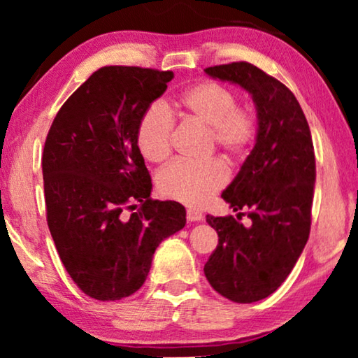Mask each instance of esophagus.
<instances>
[{
  "label": "esophagus",
  "instance_id": "34e87169",
  "mask_svg": "<svg viewBox=\"0 0 358 358\" xmlns=\"http://www.w3.org/2000/svg\"><path fill=\"white\" fill-rule=\"evenodd\" d=\"M187 220H189V222H202L203 213L200 212V210L187 208Z\"/></svg>",
  "mask_w": 358,
  "mask_h": 358
}]
</instances>
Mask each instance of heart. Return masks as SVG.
Here are the masks:
<instances>
[{"instance_id": "b5f03b06", "label": "heart", "mask_w": 358, "mask_h": 358, "mask_svg": "<svg viewBox=\"0 0 358 358\" xmlns=\"http://www.w3.org/2000/svg\"><path fill=\"white\" fill-rule=\"evenodd\" d=\"M184 119L207 129L208 148H218L228 156H241L256 135V117L248 107L236 106L229 87L215 81H202L184 90L171 102ZM174 120L163 106L153 104L145 110L136 129V145L150 163H163L171 155ZM227 182L222 161L169 164L158 176V187L166 197L185 205H202Z\"/></svg>"}]
</instances>
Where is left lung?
<instances>
[{
    "label": "left lung",
    "instance_id": "1",
    "mask_svg": "<svg viewBox=\"0 0 358 358\" xmlns=\"http://www.w3.org/2000/svg\"><path fill=\"white\" fill-rule=\"evenodd\" d=\"M205 73L248 91L257 112L254 148L222 194L233 212L249 208L251 224L231 215H207L218 246L203 267L220 295L254 303L285 282L310 236L316 182L311 131L293 92L251 63L210 66Z\"/></svg>",
    "mask_w": 358,
    "mask_h": 358
}]
</instances>
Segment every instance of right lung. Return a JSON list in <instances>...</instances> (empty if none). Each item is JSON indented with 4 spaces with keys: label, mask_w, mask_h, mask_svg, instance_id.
Listing matches in <instances>:
<instances>
[{
    "label": "right lung",
    "mask_w": 358,
    "mask_h": 358,
    "mask_svg": "<svg viewBox=\"0 0 358 358\" xmlns=\"http://www.w3.org/2000/svg\"><path fill=\"white\" fill-rule=\"evenodd\" d=\"M173 78L150 68H101L68 97L48 130L47 223L66 272L96 300L138 290L156 248L185 227L182 205L150 197L153 185L136 145L141 115ZM131 201L142 207L125 217Z\"/></svg>",
    "instance_id": "right-lung-1"
}]
</instances>
